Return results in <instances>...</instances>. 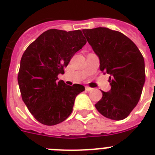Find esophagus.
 <instances>
[{
	"label": "esophagus",
	"instance_id": "34e87169",
	"mask_svg": "<svg viewBox=\"0 0 155 155\" xmlns=\"http://www.w3.org/2000/svg\"><path fill=\"white\" fill-rule=\"evenodd\" d=\"M85 89H86V91H87V92H90V91H92L93 88L88 87V86H86V87H85Z\"/></svg>",
	"mask_w": 155,
	"mask_h": 155
}]
</instances>
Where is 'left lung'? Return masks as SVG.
Instances as JSON below:
<instances>
[{
	"label": "left lung",
	"instance_id": "left-lung-1",
	"mask_svg": "<svg viewBox=\"0 0 155 155\" xmlns=\"http://www.w3.org/2000/svg\"><path fill=\"white\" fill-rule=\"evenodd\" d=\"M100 58V70L110 75L111 89L95 106L112 120H123L139 101L146 79L145 62L137 46L122 33L108 28L82 30Z\"/></svg>",
	"mask_w": 155,
	"mask_h": 155
}]
</instances>
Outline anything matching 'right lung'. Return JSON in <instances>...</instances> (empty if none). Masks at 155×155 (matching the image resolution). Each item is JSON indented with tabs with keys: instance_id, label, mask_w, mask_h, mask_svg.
<instances>
[{
	"instance_id": "add662e5",
	"label": "right lung",
	"mask_w": 155,
	"mask_h": 155,
	"mask_svg": "<svg viewBox=\"0 0 155 155\" xmlns=\"http://www.w3.org/2000/svg\"><path fill=\"white\" fill-rule=\"evenodd\" d=\"M81 30L51 29L29 45L21 59L18 81L21 98L34 117L46 125L63 122L70 116L83 85L58 81V74L85 44Z\"/></svg>"
}]
</instances>
